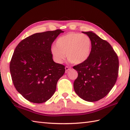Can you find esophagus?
I'll return each instance as SVG.
<instances>
[{"instance_id": "1", "label": "esophagus", "mask_w": 130, "mask_h": 130, "mask_svg": "<svg viewBox=\"0 0 130 130\" xmlns=\"http://www.w3.org/2000/svg\"><path fill=\"white\" fill-rule=\"evenodd\" d=\"M70 69V67H65V71H66V72H67V71H68Z\"/></svg>"}]
</instances>
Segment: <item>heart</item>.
Wrapping results in <instances>:
<instances>
[{
  "label": "heart",
  "mask_w": 130,
  "mask_h": 130,
  "mask_svg": "<svg viewBox=\"0 0 130 130\" xmlns=\"http://www.w3.org/2000/svg\"><path fill=\"white\" fill-rule=\"evenodd\" d=\"M92 42L86 35L79 33H69L60 37L56 46L52 47L51 52L55 61L62 63L65 58L74 64H80L86 61L90 56Z\"/></svg>",
  "instance_id": "b5f03b06"
}]
</instances>
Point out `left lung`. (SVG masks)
Returning <instances> with one entry per match:
<instances>
[{
  "label": "left lung",
  "mask_w": 130,
  "mask_h": 130,
  "mask_svg": "<svg viewBox=\"0 0 130 130\" xmlns=\"http://www.w3.org/2000/svg\"><path fill=\"white\" fill-rule=\"evenodd\" d=\"M92 42L90 56L86 61L74 66L78 78L74 89L80 98L95 102L106 96L116 82L119 61L111 45L92 31L82 32Z\"/></svg>",
  "instance_id": "1"
}]
</instances>
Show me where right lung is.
Instances as JSON below:
<instances>
[{"mask_svg": "<svg viewBox=\"0 0 130 130\" xmlns=\"http://www.w3.org/2000/svg\"><path fill=\"white\" fill-rule=\"evenodd\" d=\"M60 29L36 33L16 47L10 62V72L16 90L28 101L42 103L55 93L57 81L65 71L52 59L51 45Z\"/></svg>", "mask_w": 130, "mask_h": 130, "instance_id": "right-lung-1", "label": "right lung"}]
</instances>
